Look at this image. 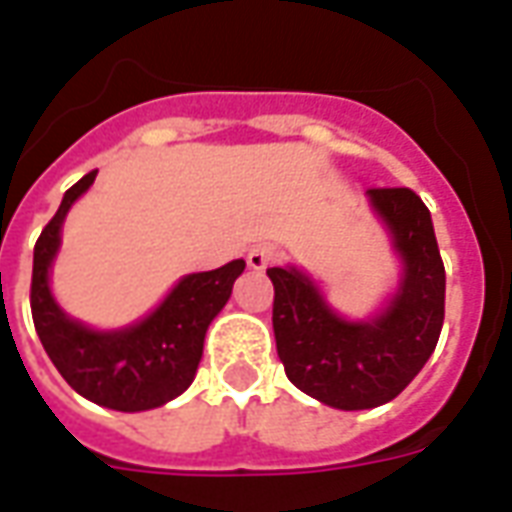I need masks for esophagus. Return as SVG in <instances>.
I'll list each match as a JSON object with an SVG mask.
<instances>
[{"label":"esophagus","instance_id":"esophagus-1","mask_svg":"<svg viewBox=\"0 0 512 512\" xmlns=\"http://www.w3.org/2000/svg\"><path fill=\"white\" fill-rule=\"evenodd\" d=\"M279 260V249L271 244H257L249 249V255H246V263L252 271H266L268 266H274Z\"/></svg>","mask_w":512,"mask_h":512}]
</instances>
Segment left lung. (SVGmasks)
Wrapping results in <instances>:
<instances>
[{
  "label": "left lung",
  "mask_w": 512,
  "mask_h": 512,
  "mask_svg": "<svg viewBox=\"0 0 512 512\" xmlns=\"http://www.w3.org/2000/svg\"><path fill=\"white\" fill-rule=\"evenodd\" d=\"M367 197L403 260L397 293L376 318L348 321L304 271L268 268L285 373L301 392L343 411L400 395L430 359L444 323V263L425 202L411 189H367Z\"/></svg>",
  "instance_id": "1"
}]
</instances>
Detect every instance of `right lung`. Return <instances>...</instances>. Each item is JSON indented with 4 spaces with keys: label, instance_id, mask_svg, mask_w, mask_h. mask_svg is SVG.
I'll return each instance as SVG.
<instances>
[{
    "label": "right lung",
    "instance_id": "right-lung-1",
    "mask_svg": "<svg viewBox=\"0 0 512 512\" xmlns=\"http://www.w3.org/2000/svg\"><path fill=\"white\" fill-rule=\"evenodd\" d=\"M98 169L87 172L65 191L32 260V321L46 354L60 376L87 400L115 411H147L175 400L194 381L202 359V343L211 321L219 315L233 282L244 274V260H233L216 271L183 277L145 321L95 332L60 310L49 288V268L60 249V230L71 205L93 186Z\"/></svg>",
    "mask_w": 512,
    "mask_h": 512
}]
</instances>
